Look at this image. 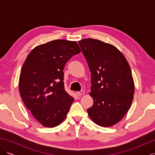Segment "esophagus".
<instances>
[{
	"mask_svg": "<svg viewBox=\"0 0 155 155\" xmlns=\"http://www.w3.org/2000/svg\"><path fill=\"white\" fill-rule=\"evenodd\" d=\"M77 94L78 96H81V95H83L84 94V92L83 91H81L79 92H77Z\"/></svg>",
	"mask_w": 155,
	"mask_h": 155,
	"instance_id": "obj_1",
	"label": "esophagus"
}]
</instances>
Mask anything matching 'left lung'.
<instances>
[{"mask_svg":"<svg viewBox=\"0 0 155 155\" xmlns=\"http://www.w3.org/2000/svg\"><path fill=\"white\" fill-rule=\"evenodd\" d=\"M91 72V96L94 103L87 112L101 127L119 122L127 114L134 93L132 72L127 59L113 45L86 38L78 41Z\"/></svg>","mask_w":155,"mask_h":155,"instance_id":"8db88e82","label":"left lung"}]
</instances>
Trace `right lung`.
<instances>
[{"mask_svg":"<svg viewBox=\"0 0 155 155\" xmlns=\"http://www.w3.org/2000/svg\"><path fill=\"white\" fill-rule=\"evenodd\" d=\"M81 52L77 42L54 40L32 50L22 67L19 91L26 107L45 127H54L66 117L74 101L64 89V67Z\"/></svg>","mask_w":155,"mask_h":155,"instance_id":"1","label":"right lung"}]
</instances>
